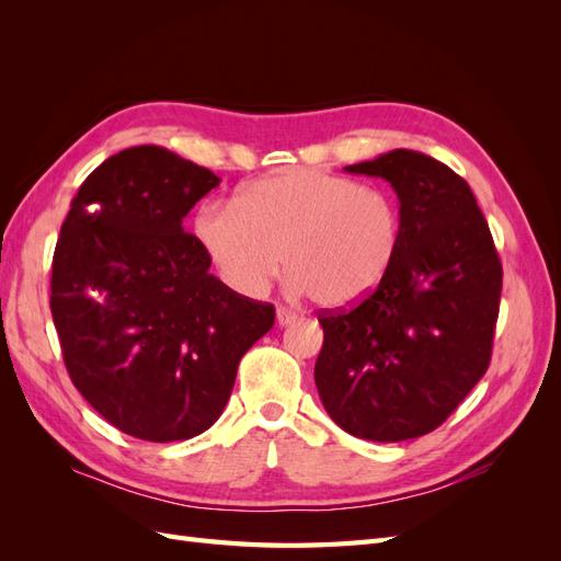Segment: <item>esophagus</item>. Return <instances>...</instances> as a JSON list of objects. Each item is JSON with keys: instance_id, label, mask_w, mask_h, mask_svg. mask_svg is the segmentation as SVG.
Returning a JSON list of instances; mask_svg holds the SVG:
<instances>
[{"instance_id": "1", "label": "esophagus", "mask_w": 561, "mask_h": 561, "mask_svg": "<svg viewBox=\"0 0 561 561\" xmlns=\"http://www.w3.org/2000/svg\"><path fill=\"white\" fill-rule=\"evenodd\" d=\"M276 320H278V325H290V322L297 320V313L290 311V309H285V307H278L276 309Z\"/></svg>"}]
</instances>
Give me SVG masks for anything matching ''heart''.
Listing matches in <instances>:
<instances>
[{"label":"heart","instance_id":"obj_1","mask_svg":"<svg viewBox=\"0 0 561 561\" xmlns=\"http://www.w3.org/2000/svg\"><path fill=\"white\" fill-rule=\"evenodd\" d=\"M192 233L233 293L257 297L280 266L320 307H348L375 293L396 262L402 219L393 194L313 168L260 178L208 201Z\"/></svg>","mask_w":561,"mask_h":561}]
</instances>
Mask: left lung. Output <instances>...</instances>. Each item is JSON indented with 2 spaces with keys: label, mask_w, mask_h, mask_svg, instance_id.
<instances>
[{
  "label": "left lung",
  "mask_w": 561,
  "mask_h": 561,
  "mask_svg": "<svg viewBox=\"0 0 561 561\" xmlns=\"http://www.w3.org/2000/svg\"><path fill=\"white\" fill-rule=\"evenodd\" d=\"M344 171L390 182L402 233L375 293L318 316L316 386L339 428L400 443L445 423L484 377L503 268L478 201L449 165L393 149Z\"/></svg>",
  "instance_id": "left-lung-1"
}]
</instances>
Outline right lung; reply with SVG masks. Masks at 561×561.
I'll use <instances>...</instances> for the list:
<instances>
[{
	"instance_id": "1",
	"label": "right lung",
	"mask_w": 561,
	"mask_h": 561,
	"mask_svg": "<svg viewBox=\"0 0 561 561\" xmlns=\"http://www.w3.org/2000/svg\"><path fill=\"white\" fill-rule=\"evenodd\" d=\"M208 168L157 145L118 151L83 180L50 268V313L79 393L126 435L173 443L222 414L245 351L274 304L210 274L194 233Z\"/></svg>"
}]
</instances>
